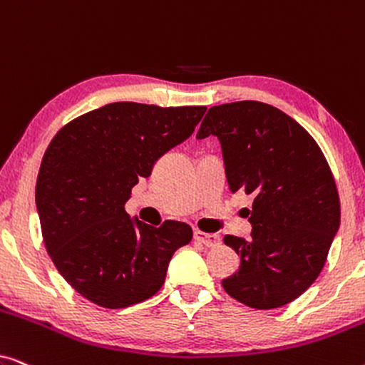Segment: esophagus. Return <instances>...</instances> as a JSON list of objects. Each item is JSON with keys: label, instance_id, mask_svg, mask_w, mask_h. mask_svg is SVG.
Masks as SVG:
<instances>
[{"label": "esophagus", "instance_id": "esophagus-1", "mask_svg": "<svg viewBox=\"0 0 365 365\" xmlns=\"http://www.w3.org/2000/svg\"><path fill=\"white\" fill-rule=\"evenodd\" d=\"M194 239H196V241H199L201 244H204V246H207V247H216V246H219V244H221V237H219L217 234L202 232V231H199V229L194 231Z\"/></svg>", "mask_w": 365, "mask_h": 365}]
</instances>
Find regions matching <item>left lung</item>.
<instances>
[{"label": "left lung", "mask_w": 365, "mask_h": 365, "mask_svg": "<svg viewBox=\"0 0 365 365\" xmlns=\"http://www.w3.org/2000/svg\"><path fill=\"white\" fill-rule=\"evenodd\" d=\"M211 134L221 143L229 189L254 197L251 239L224 236L241 259L224 291L261 311L286 306L321 274L341 224L331 168L311 134L266 103L212 106L196 138Z\"/></svg>", "instance_id": "1"}]
</instances>
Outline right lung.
Here are the masks:
<instances>
[{
    "label": "right lung",
    "instance_id": "1",
    "mask_svg": "<svg viewBox=\"0 0 365 365\" xmlns=\"http://www.w3.org/2000/svg\"><path fill=\"white\" fill-rule=\"evenodd\" d=\"M206 106L111 103L63 126L44 153L36 207L46 251L84 299L123 309L163 287L173 254L192 239L186 222L153 227L126 212L131 189L194 133Z\"/></svg>",
    "mask_w": 365,
    "mask_h": 365
}]
</instances>
